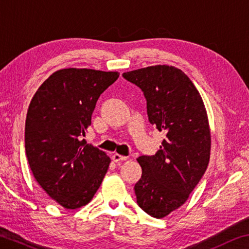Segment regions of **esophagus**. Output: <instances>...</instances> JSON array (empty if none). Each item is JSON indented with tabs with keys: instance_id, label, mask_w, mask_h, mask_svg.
Listing matches in <instances>:
<instances>
[{
	"instance_id": "1",
	"label": "esophagus",
	"mask_w": 249,
	"mask_h": 249,
	"mask_svg": "<svg viewBox=\"0 0 249 249\" xmlns=\"http://www.w3.org/2000/svg\"><path fill=\"white\" fill-rule=\"evenodd\" d=\"M128 159V157H125V156H121L119 153H114V155L112 156V160L116 162V163H119L121 161H126Z\"/></svg>"
}]
</instances>
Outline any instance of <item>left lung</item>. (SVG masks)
<instances>
[{
    "mask_svg": "<svg viewBox=\"0 0 249 249\" xmlns=\"http://www.w3.org/2000/svg\"><path fill=\"white\" fill-rule=\"evenodd\" d=\"M123 77L142 90L149 122L165 133L155 156L137 159L142 173L134 187L139 207L161 219L184 205L207 170L211 150L207 111L193 81L174 66H148Z\"/></svg>",
    "mask_w": 249,
    "mask_h": 249,
    "instance_id": "left-lung-1",
    "label": "left lung"
}]
</instances>
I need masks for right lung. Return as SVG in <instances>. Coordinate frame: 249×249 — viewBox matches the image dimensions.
Instances as JSON below:
<instances>
[{
	"mask_svg": "<svg viewBox=\"0 0 249 249\" xmlns=\"http://www.w3.org/2000/svg\"><path fill=\"white\" fill-rule=\"evenodd\" d=\"M119 76V71L63 69L31 99L25 126L27 159L38 184L65 209L87 205L109 169L107 153L81 138L100 94Z\"/></svg>",
	"mask_w": 249,
	"mask_h": 249,
	"instance_id": "1",
	"label": "right lung"
}]
</instances>
